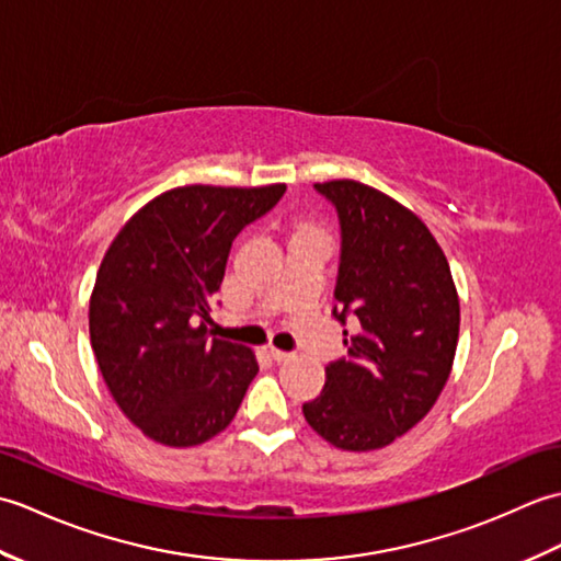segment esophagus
I'll return each mask as SVG.
<instances>
[{"label": "esophagus", "instance_id": "esophagus-1", "mask_svg": "<svg viewBox=\"0 0 561 561\" xmlns=\"http://www.w3.org/2000/svg\"><path fill=\"white\" fill-rule=\"evenodd\" d=\"M265 354L270 356V359H274V362H287L289 359V352H282V350H277V347H272V344H267L265 347Z\"/></svg>", "mask_w": 561, "mask_h": 561}]
</instances>
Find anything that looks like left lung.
I'll list each match as a JSON object with an SVG mask.
<instances>
[{"label":"left lung","instance_id":"8db88e82","mask_svg":"<svg viewBox=\"0 0 561 561\" xmlns=\"http://www.w3.org/2000/svg\"><path fill=\"white\" fill-rule=\"evenodd\" d=\"M337 211L335 318L347 356L325 366L306 422L342 450H374L424 420L456 356L460 304L448 260L420 217L356 181L313 185Z\"/></svg>","mask_w":561,"mask_h":561}]
</instances>
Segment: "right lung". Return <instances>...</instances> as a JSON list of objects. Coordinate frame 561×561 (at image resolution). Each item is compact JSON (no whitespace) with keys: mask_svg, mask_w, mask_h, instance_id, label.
<instances>
[{"mask_svg":"<svg viewBox=\"0 0 561 561\" xmlns=\"http://www.w3.org/2000/svg\"><path fill=\"white\" fill-rule=\"evenodd\" d=\"M287 185H185L153 197L115 236L89 306L91 347L117 408L163 446L224 432L257 374L253 352L211 337L233 238Z\"/></svg>","mask_w":561,"mask_h":561,"instance_id":"obj_1","label":"right lung"}]
</instances>
